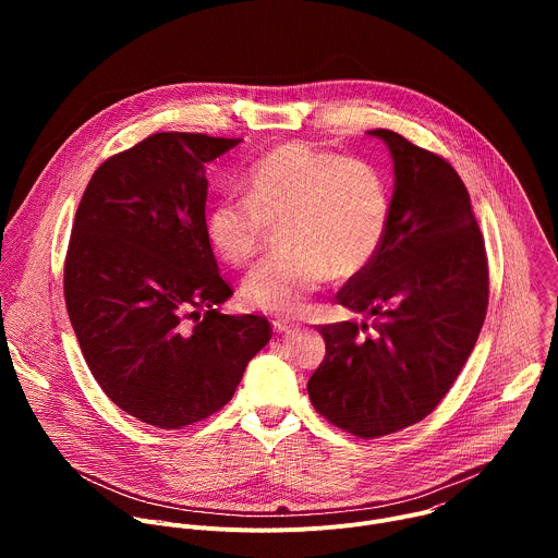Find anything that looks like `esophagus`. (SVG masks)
I'll return each instance as SVG.
<instances>
[{"label":"esophagus","instance_id":"1","mask_svg":"<svg viewBox=\"0 0 558 558\" xmlns=\"http://www.w3.org/2000/svg\"><path fill=\"white\" fill-rule=\"evenodd\" d=\"M271 325H274V331H276V333H289V331L295 327V325H291L289 320H274Z\"/></svg>","mask_w":558,"mask_h":558}]
</instances>
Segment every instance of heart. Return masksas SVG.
Returning a JSON list of instances; mask_svg holds the SVG:
<instances>
[{"mask_svg": "<svg viewBox=\"0 0 558 558\" xmlns=\"http://www.w3.org/2000/svg\"><path fill=\"white\" fill-rule=\"evenodd\" d=\"M247 187L250 198H220L209 207L205 235L222 260L241 267L282 225L278 241L287 252L243 282L252 308L298 315L331 276L364 274L386 241L388 185L362 158L289 141L250 170Z\"/></svg>", "mask_w": 558, "mask_h": 558, "instance_id": "b5f03b06", "label": "heart"}]
</instances>
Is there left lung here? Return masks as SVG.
<instances>
[{
  "label": "left lung",
  "instance_id": "left-lung-1",
  "mask_svg": "<svg viewBox=\"0 0 558 558\" xmlns=\"http://www.w3.org/2000/svg\"><path fill=\"white\" fill-rule=\"evenodd\" d=\"M390 225L373 265L338 302L371 325L317 327L327 355L311 375V404L333 426L375 439L430 415L454 384L486 320L488 258L470 196L446 158L390 130Z\"/></svg>",
  "mask_w": 558,
  "mask_h": 558
}]
</instances>
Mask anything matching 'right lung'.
I'll return each instance as SVG.
<instances>
[{"label": "right lung", "mask_w": 558, "mask_h": 558, "mask_svg": "<svg viewBox=\"0 0 558 558\" xmlns=\"http://www.w3.org/2000/svg\"><path fill=\"white\" fill-rule=\"evenodd\" d=\"M241 138L158 132L104 161L78 203L63 295L110 400L174 430L220 411L271 340L260 315L218 313L233 291L205 235V166Z\"/></svg>", "instance_id": "right-lung-1"}]
</instances>
